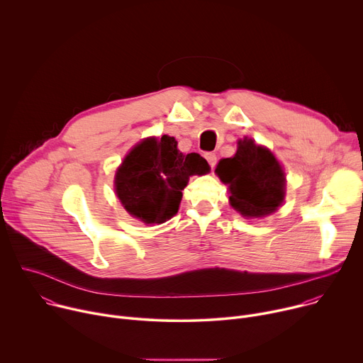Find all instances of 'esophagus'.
<instances>
[{"instance_id": "1", "label": "esophagus", "mask_w": 363, "mask_h": 363, "mask_svg": "<svg viewBox=\"0 0 363 363\" xmlns=\"http://www.w3.org/2000/svg\"><path fill=\"white\" fill-rule=\"evenodd\" d=\"M205 160L208 161V164H210V167L213 168L216 164H217V155L216 153H213V152H208V153H205Z\"/></svg>"}]
</instances>
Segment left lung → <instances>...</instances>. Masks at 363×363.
I'll return each instance as SVG.
<instances>
[{
  "instance_id": "8db88e82",
  "label": "left lung",
  "mask_w": 363,
  "mask_h": 363,
  "mask_svg": "<svg viewBox=\"0 0 363 363\" xmlns=\"http://www.w3.org/2000/svg\"><path fill=\"white\" fill-rule=\"evenodd\" d=\"M216 172L230 188V201L245 217H260L277 210L284 196V172L266 147L252 139L238 142L234 158L221 160Z\"/></svg>"
}]
</instances>
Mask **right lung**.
<instances>
[{
    "instance_id": "add662e5",
    "label": "right lung",
    "mask_w": 363,
    "mask_h": 363,
    "mask_svg": "<svg viewBox=\"0 0 363 363\" xmlns=\"http://www.w3.org/2000/svg\"><path fill=\"white\" fill-rule=\"evenodd\" d=\"M177 145L168 135L145 139L129 152L116 172L118 198L129 214L146 224L174 217L189 177L210 171L199 153L184 155Z\"/></svg>"
}]
</instances>
